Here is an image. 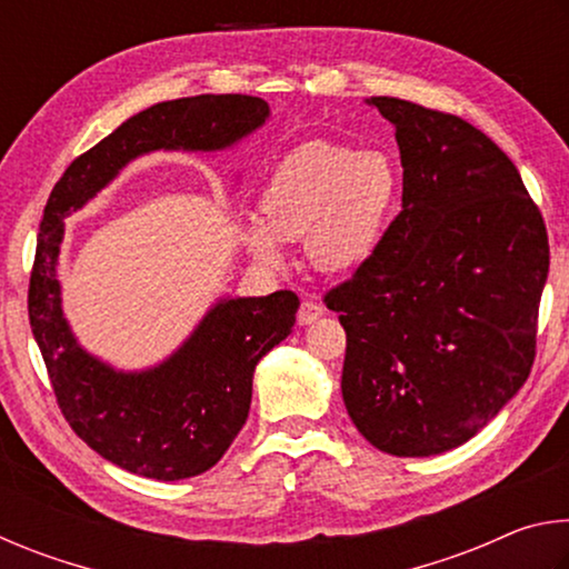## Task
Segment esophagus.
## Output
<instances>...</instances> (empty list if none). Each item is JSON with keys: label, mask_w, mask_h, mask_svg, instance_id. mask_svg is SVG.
Here are the masks:
<instances>
[{"label": "esophagus", "mask_w": 569, "mask_h": 569, "mask_svg": "<svg viewBox=\"0 0 569 569\" xmlns=\"http://www.w3.org/2000/svg\"><path fill=\"white\" fill-rule=\"evenodd\" d=\"M321 316H323V306L319 301H313V298H306L301 308H298L296 321H298V326H308V323L319 321Z\"/></svg>", "instance_id": "1"}]
</instances>
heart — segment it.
Returning <instances> with one entry per match:
<instances>
[{"label":"heart","mask_w":569,"mask_h":569,"mask_svg":"<svg viewBox=\"0 0 569 569\" xmlns=\"http://www.w3.org/2000/svg\"><path fill=\"white\" fill-rule=\"evenodd\" d=\"M399 196V172L379 150L303 142L278 162L261 196V220L243 228L250 253L281 263V240L306 238L326 273L356 271L377 248Z\"/></svg>","instance_id":"obj_1"}]
</instances>
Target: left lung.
Wrapping results in <instances>:
<instances>
[{
    "label": "left lung",
    "instance_id": "8db88e82",
    "mask_svg": "<svg viewBox=\"0 0 569 569\" xmlns=\"http://www.w3.org/2000/svg\"><path fill=\"white\" fill-rule=\"evenodd\" d=\"M393 128L401 213L326 306L346 331L341 393L393 457L461 447L522 389L550 271L545 220L515 162L457 114L371 98Z\"/></svg>",
    "mask_w": 569,
    "mask_h": 569
}]
</instances>
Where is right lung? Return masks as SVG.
I'll return each mask as SVG.
<instances>
[{
	"instance_id": "right-lung-1",
	"label": "right lung",
	"mask_w": 569,
	"mask_h": 569,
	"mask_svg": "<svg viewBox=\"0 0 569 569\" xmlns=\"http://www.w3.org/2000/svg\"><path fill=\"white\" fill-rule=\"evenodd\" d=\"M268 114V102L250 94L152 104L77 158L44 206L27 301L34 341L74 435L132 475L176 481L218 465L248 419L258 361L291 333L301 301L293 291L220 298L166 361L142 371L114 369L82 349L64 319L57 278L64 218L134 158L228 150L263 128Z\"/></svg>"
}]
</instances>
